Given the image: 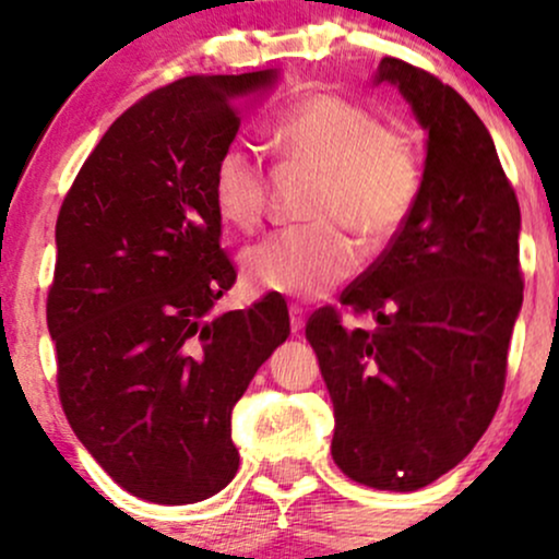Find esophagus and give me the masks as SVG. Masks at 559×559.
Returning <instances> with one entry per match:
<instances>
[{
    "mask_svg": "<svg viewBox=\"0 0 559 559\" xmlns=\"http://www.w3.org/2000/svg\"><path fill=\"white\" fill-rule=\"evenodd\" d=\"M288 318H292V333H299L305 329V307L292 305L288 307Z\"/></svg>",
    "mask_w": 559,
    "mask_h": 559,
    "instance_id": "esophagus-1",
    "label": "esophagus"
}]
</instances>
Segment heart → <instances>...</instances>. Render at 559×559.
<instances>
[{
	"label": "heart",
	"mask_w": 559,
	"mask_h": 559,
	"mask_svg": "<svg viewBox=\"0 0 559 559\" xmlns=\"http://www.w3.org/2000/svg\"><path fill=\"white\" fill-rule=\"evenodd\" d=\"M273 139L288 163L320 173L307 204L312 223L278 230L249 249L243 278L254 292L320 297L360 265L353 233L381 247L407 226L423 197V157L407 131L383 126L373 107L336 92L292 102L275 118ZM213 202L228 226H260L267 173L258 150L230 141L217 155Z\"/></svg>",
	"instance_id": "1"
}]
</instances>
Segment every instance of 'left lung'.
Returning a JSON list of instances; mask_svg holds the SVG:
<instances>
[{
    "instance_id": "8db88e82",
    "label": "left lung",
    "mask_w": 559,
    "mask_h": 559,
    "mask_svg": "<svg viewBox=\"0 0 559 559\" xmlns=\"http://www.w3.org/2000/svg\"><path fill=\"white\" fill-rule=\"evenodd\" d=\"M428 131L423 197L381 258L307 320L333 402L331 454L344 476L415 491L467 457L497 413L523 305L521 207L473 107L428 70L383 57Z\"/></svg>"
}]
</instances>
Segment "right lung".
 I'll return each mask as SVG.
<instances>
[{"label": "right lung", "instance_id": "add662e5", "mask_svg": "<svg viewBox=\"0 0 559 559\" xmlns=\"http://www.w3.org/2000/svg\"><path fill=\"white\" fill-rule=\"evenodd\" d=\"M275 79L189 75L146 94L107 128L57 215L47 325L62 409L115 484L150 502H202L230 484V409L292 333L281 294L210 316L236 284L215 159L241 96Z\"/></svg>", "mask_w": 559, "mask_h": 559}]
</instances>
